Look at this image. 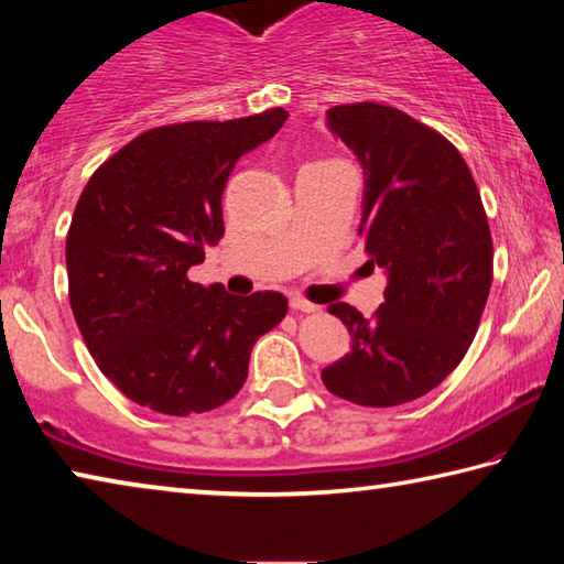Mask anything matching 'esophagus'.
<instances>
[{
    "instance_id": "esophagus-1",
    "label": "esophagus",
    "mask_w": 564,
    "mask_h": 564,
    "mask_svg": "<svg viewBox=\"0 0 564 564\" xmlns=\"http://www.w3.org/2000/svg\"><path fill=\"white\" fill-rule=\"evenodd\" d=\"M291 308H293V311H301V313H318L321 305L305 301V299H301V295H293V299H291Z\"/></svg>"
}]
</instances>
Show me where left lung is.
<instances>
[{"instance_id":"obj_1","label":"left lung","mask_w":564,"mask_h":564,"mask_svg":"<svg viewBox=\"0 0 564 564\" xmlns=\"http://www.w3.org/2000/svg\"><path fill=\"white\" fill-rule=\"evenodd\" d=\"M326 123L362 166L358 234L388 285L373 318L328 305L346 323L350 352L321 378L356 405L410 403L453 373L480 326L492 283L488 216L443 133L373 101L333 107Z\"/></svg>"}]
</instances>
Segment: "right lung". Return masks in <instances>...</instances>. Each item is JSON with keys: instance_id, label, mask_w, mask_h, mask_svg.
I'll return each instance as SVG.
<instances>
[{"instance_id": "add662e5", "label": "right lung", "mask_w": 564, "mask_h": 564, "mask_svg": "<svg viewBox=\"0 0 564 564\" xmlns=\"http://www.w3.org/2000/svg\"><path fill=\"white\" fill-rule=\"evenodd\" d=\"M289 111L144 131L94 171L66 234L69 303L97 366L133 403L206 413L248 376L253 343L279 326L275 291L226 293L188 281L224 236L221 196L236 161Z\"/></svg>"}]
</instances>
